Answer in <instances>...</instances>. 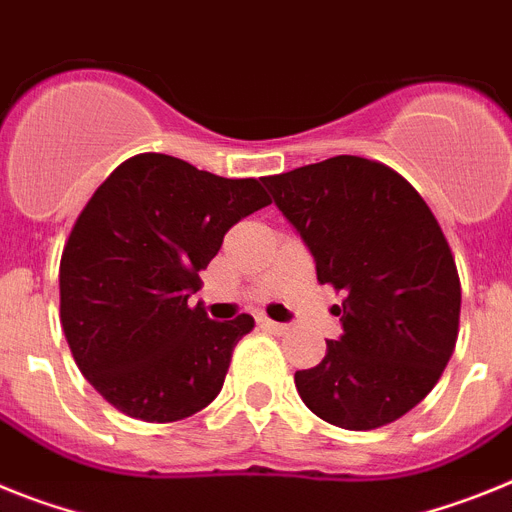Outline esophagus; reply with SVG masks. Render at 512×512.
Returning a JSON list of instances; mask_svg holds the SVG:
<instances>
[{"label":"esophagus","mask_w":512,"mask_h":512,"mask_svg":"<svg viewBox=\"0 0 512 512\" xmlns=\"http://www.w3.org/2000/svg\"><path fill=\"white\" fill-rule=\"evenodd\" d=\"M259 323L264 326V329L272 331V334H287V331H290V326H287V323H277V321H272V318H259Z\"/></svg>","instance_id":"1"}]
</instances>
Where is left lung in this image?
Wrapping results in <instances>:
<instances>
[{
  "label": "left lung",
  "instance_id": "obj_1",
  "mask_svg": "<svg viewBox=\"0 0 512 512\" xmlns=\"http://www.w3.org/2000/svg\"><path fill=\"white\" fill-rule=\"evenodd\" d=\"M274 204L313 253L321 285L344 292V334L295 386L344 430L404 417L440 381L458 339L461 282L451 246L412 183L378 160L336 155L266 176Z\"/></svg>",
  "mask_w": 512,
  "mask_h": 512
}]
</instances>
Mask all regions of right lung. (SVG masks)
Listing matches in <instances>:
<instances>
[{"label": "right lung", "instance_id": "add662e5", "mask_svg": "<svg viewBox=\"0 0 512 512\" xmlns=\"http://www.w3.org/2000/svg\"><path fill=\"white\" fill-rule=\"evenodd\" d=\"M272 204L256 178H222L142 152L113 170L74 222L59 264L72 357L119 412L176 422L212 404L253 318L212 321L189 298L235 222Z\"/></svg>", "mask_w": 512, "mask_h": 512}]
</instances>
